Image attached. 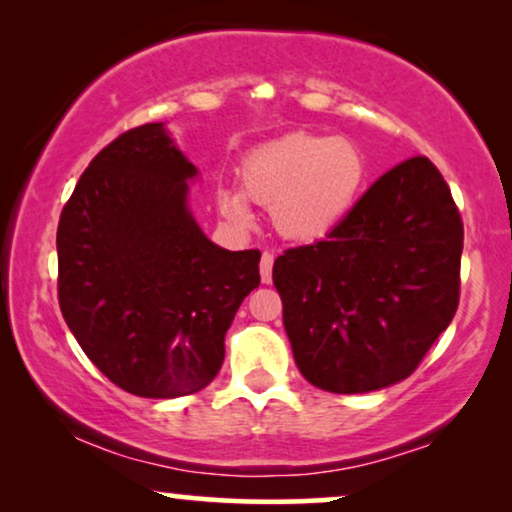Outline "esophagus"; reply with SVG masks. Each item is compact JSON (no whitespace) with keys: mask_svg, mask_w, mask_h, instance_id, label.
Wrapping results in <instances>:
<instances>
[{"mask_svg":"<svg viewBox=\"0 0 512 512\" xmlns=\"http://www.w3.org/2000/svg\"><path fill=\"white\" fill-rule=\"evenodd\" d=\"M272 263H275V256H272L270 251H263V256H261V279H263V284L272 282Z\"/></svg>","mask_w":512,"mask_h":512,"instance_id":"34e87169","label":"esophagus"}]
</instances>
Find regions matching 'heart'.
I'll return each mask as SVG.
<instances>
[{
    "instance_id": "obj_1",
    "label": "heart",
    "mask_w": 512,
    "mask_h": 512,
    "mask_svg": "<svg viewBox=\"0 0 512 512\" xmlns=\"http://www.w3.org/2000/svg\"><path fill=\"white\" fill-rule=\"evenodd\" d=\"M368 181V156L354 139L291 132L256 146L240 165V188H219L216 205L235 226H249L251 202L270 209L286 240L317 242L347 219Z\"/></svg>"
}]
</instances>
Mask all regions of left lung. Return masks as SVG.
Returning a JSON list of instances; mask_svg holds the SVG:
<instances>
[{"instance_id":"1","label":"left lung","mask_w":512,"mask_h":512,"mask_svg":"<svg viewBox=\"0 0 512 512\" xmlns=\"http://www.w3.org/2000/svg\"><path fill=\"white\" fill-rule=\"evenodd\" d=\"M464 223L429 158L382 174L326 240L272 268L293 359L314 387L366 394L415 373L459 305Z\"/></svg>"}]
</instances>
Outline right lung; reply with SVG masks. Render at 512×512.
<instances>
[{
	"instance_id": "add662e5",
	"label": "right lung",
	"mask_w": 512,
	"mask_h": 512,
	"mask_svg": "<svg viewBox=\"0 0 512 512\" xmlns=\"http://www.w3.org/2000/svg\"><path fill=\"white\" fill-rule=\"evenodd\" d=\"M198 167L163 123L90 160L58 223V298L69 331L116 387L144 398L205 389L261 251H228L188 209Z\"/></svg>"
}]
</instances>
